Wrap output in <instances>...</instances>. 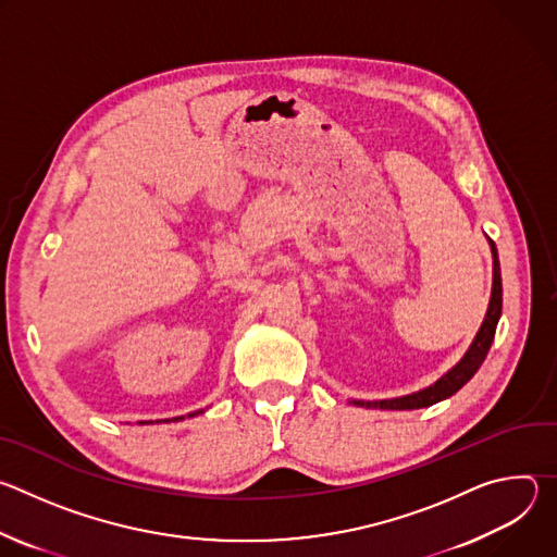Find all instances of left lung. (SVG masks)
Wrapping results in <instances>:
<instances>
[{
    "mask_svg": "<svg viewBox=\"0 0 557 557\" xmlns=\"http://www.w3.org/2000/svg\"><path fill=\"white\" fill-rule=\"evenodd\" d=\"M492 256H494V284H492V299H490V308L485 314V322L481 326V331L475 333L469 350L465 352V357L449 370L445 372L434 385L419 389L414 394H406L399 396V399H385V401H352L355 406L361 408H376V410H419V408H428L434 406L443 399H449L451 394H456L475 372L483 366L494 335H496V326L500 320L503 312V280H500V262H498V251L496 245L492 243Z\"/></svg>",
    "mask_w": 557,
    "mask_h": 557,
    "instance_id": "left-lung-1",
    "label": "left lung"
}]
</instances>
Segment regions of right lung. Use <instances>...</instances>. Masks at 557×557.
<instances>
[{
    "instance_id": "obj_1",
    "label": "right lung",
    "mask_w": 557,
    "mask_h": 557,
    "mask_svg": "<svg viewBox=\"0 0 557 557\" xmlns=\"http://www.w3.org/2000/svg\"><path fill=\"white\" fill-rule=\"evenodd\" d=\"M200 412H202V410H198V412H191V414H189V417H196V414H200ZM183 419H185V417H176V419H174V421H183Z\"/></svg>"
}]
</instances>
